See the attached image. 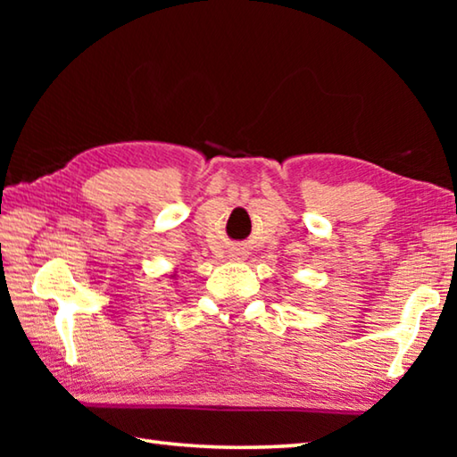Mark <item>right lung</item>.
<instances>
[{
    "mask_svg": "<svg viewBox=\"0 0 457 457\" xmlns=\"http://www.w3.org/2000/svg\"><path fill=\"white\" fill-rule=\"evenodd\" d=\"M175 276H177V274H175V272H173V274H171V276H169V278H175Z\"/></svg>",
    "mask_w": 457,
    "mask_h": 457,
    "instance_id": "obj_1",
    "label": "right lung"
}]
</instances>
